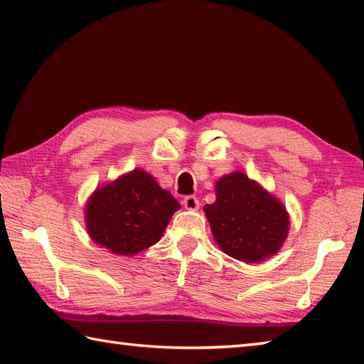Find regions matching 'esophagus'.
Here are the masks:
<instances>
[{
  "label": "esophagus",
  "instance_id": "34e87169",
  "mask_svg": "<svg viewBox=\"0 0 364 364\" xmlns=\"http://www.w3.org/2000/svg\"><path fill=\"white\" fill-rule=\"evenodd\" d=\"M183 205H184V208H186V210H189V211H196V210H198V206H200L198 198L194 197V196L184 197V198H183Z\"/></svg>",
  "mask_w": 364,
  "mask_h": 364
}]
</instances>
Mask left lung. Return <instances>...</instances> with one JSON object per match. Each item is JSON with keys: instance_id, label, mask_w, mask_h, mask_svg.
I'll use <instances>...</instances> for the list:
<instances>
[{"instance_id": "1", "label": "left lung", "mask_w": 364, "mask_h": 364, "mask_svg": "<svg viewBox=\"0 0 364 364\" xmlns=\"http://www.w3.org/2000/svg\"><path fill=\"white\" fill-rule=\"evenodd\" d=\"M203 210L220 250L244 262L272 257L289 231L283 203L242 172L222 176L215 183V202Z\"/></svg>"}]
</instances>
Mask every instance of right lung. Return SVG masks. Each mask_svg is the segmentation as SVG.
I'll return each mask as SVG.
<instances>
[{
	"instance_id": "add662e5",
	"label": "right lung",
	"mask_w": 364,
	"mask_h": 364,
	"mask_svg": "<svg viewBox=\"0 0 364 364\" xmlns=\"http://www.w3.org/2000/svg\"><path fill=\"white\" fill-rule=\"evenodd\" d=\"M180 203L156 180L134 168L97 188L86 205L87 233L115 255H136L156 244Z\"/></svg>"
}]
</instances>
